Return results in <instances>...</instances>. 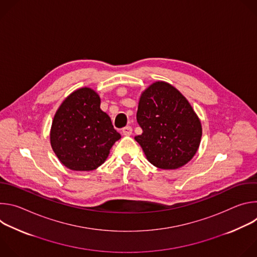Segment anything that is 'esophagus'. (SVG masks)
Listing matches in <instances>:
<instances>
[{
	"label": "esophagus",
	"instance_id": "obj_1",
	"mask_svg": "<svg viewBox=\"0 0 257 257\" xmlns=\"http://www.w3.org/2000/svg\"><path fill=\"white\" fill-rule=\"evenodd\" d=\"M122 133H123V135H125V136H129V135L132 134V128H131L130 126H126V127H124V128L122 129Z\"/></svg>",
	"mask_w": 257,
	"mask_h": 257
}]
</instances>
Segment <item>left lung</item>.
<instances>
[{
	"label": "left lung",
	"instance_id": "8db88e82",
	"mask_svg": "<svg viewBox=\"0 0 257 257\" xmlns=\"http://www.w3.org/2000/svg\"><path fill=\"white\" fill-rule=\"evenodd\" d=\"M136 118L142 134L135 140L157 168H181L196 154L201 123L185 96L171 84L158 81L146 88L140 96Z\"/></svg>",
	"mask_w": 257,
	"mask_h": 257
}]
</instances>
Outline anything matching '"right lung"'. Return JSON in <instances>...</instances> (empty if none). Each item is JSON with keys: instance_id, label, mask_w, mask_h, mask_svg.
I'll use <instances>...</instances> for the list:
<instances>
[{"instance_id": "obj_1", "label": "right lung", "mask_w": 257, "mask_h": 257, "mask_svg": "<svg viewBox=\"0 0 257 257\" xmlns=\"http://www.w3.org/2000/svg\"><path fill=\"white\" fill-rule=\"evenodd\" d=\"M51 145L60 162L73 171H92L106 160L121 135L100 109V98L82 87L62 102L51 128Z\"/></svg>"}]
</instances>
